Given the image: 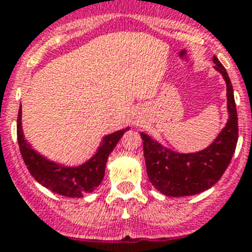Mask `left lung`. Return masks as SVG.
<instances>
[{
	"label": "left lung",
	"instance_id": "8db88e82",
	"mask_svg": "<svg viewBox=\"0 0 252 252\" xmlns=\"http://www.w3.org/2000/svg\"><path fill=\"white\" fill-rule=\"evenodd\" d=\"M214 68L226 83L227 119L214 142L195 153H177L141 133L146 168L151 183L167 196L194 195L212 188L229 166L238 143V112L234 92L226 70L214 56Z\"/></svg>",
	"mask_w": 252,
	"mask_h": 252
}]
</instances>
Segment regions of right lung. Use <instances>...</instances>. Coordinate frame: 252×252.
Listing matches in <instances>:
<instances>
[{
  "instance_id": "1",
  "label": "right lung",
  "mask_w": 252,
  "mask_h": 252,
  "mask_svg": "<svg viewBox=\"0 0 252 252\" xmlns=\"http://www.w3.org/2000/svg\"><path fill=\"white\" fill-rule=\"evenodd\" d=\"M22 107L17 117V140L21 155L30 173L35 181L54 193L70 198H80L95 190L105 176V167L109 155L128 127L107 135L102 138L97 152L88 162L79 167H65L48 160L35 152L25 140L22 131Z\"/></svg>"
}]
</instances>
